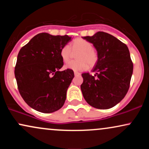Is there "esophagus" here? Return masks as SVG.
Here are the masks:
<instances>
[{"mask_svg": "<svg viewBox=\"0 0 149 149\" xmlns=\"http://www.w3.org/2000/svg\"><path fill=\"white\" fill-rule=\"evenodd\" d=\"M74 75L75 76H79V75H80V73L78 72H76V71H74Z\"/></svg>", "mask_w": 149, "mask_h": 149, "instance_id": "esophagus-1", "label": "esophagus"}]
</instances>
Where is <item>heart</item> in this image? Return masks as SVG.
Wrapping results in <instances>:
<instances>
[{"mask_svg":"<svg viewBox=\"0 0 149 149\" xmlns=\"http://www.w3.org/2000/svg\"><path fill=\"white\" fill-rule=\"evenodd\" d=\"M73 52H79L76 55L78 60L70 61L65 66L66 69L74 71H83L88 66H95L98 61V54L93 49L91 42L82 38H77L69 45L63 46L60 51V56L64 62H68L72 57Z\"/></svg>","mask_w":149,"mask_h":149,"instance_id":"b5f03b06","label":"heart"}]
</instances>
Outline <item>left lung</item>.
Returning a JSON list of instances; mask_svg holds the SVG:
<instances>
[{"instance_id": "8db88e82", "label": "left lung", "mask_w": 149, "mask_h": 149, "mask_svg": "<svg viewBox=\"0 0 149 149\" xmlns=\"http://www.w3.org/2000/svg\"><path fill=\"white\" fill-rule=\"evenodd\" d=\"M83 38L93 44L98 54V61L92 70L94 74H82L83 97L96 109L113 107L124 98L130 84L133 63L127 46L103 31Z\"/></svg>"}]
</instances>
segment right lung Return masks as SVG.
<instances>
[{"mask_svg": "<svg viewBox=\"0 0 149 149\" xmlns=\"http://www.w3.org/2000/svg\"><path fill=\"white\" fill-rule=\"evenodd\" d=\"M71 39L66 35L39 33L18 53L15 76L19 92L38 111L49 113L64 105L74 73L69 69L59 71L64 65L60 51Z\"/></svg>", "mask_w": 149, "mask_h": 149, "instance_id": "obj_1", "label": "right lung"}]
</instances>
